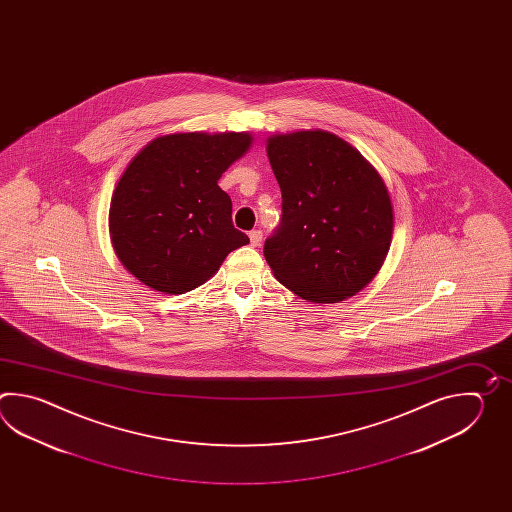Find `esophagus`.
I'll return each mask as SVG.
<instances>
[{"mask_svg":"<svg viewBox=\"0 0 512 512\" xmlns=\"http://www.w3.org/2000/svg\"><path fill=\"white\" fill-rule=\"evenodd\" d=\"M249 240H251L252 247H258L261 243V230H251Z\"/></svg>","mask_w":512,"mask_h":512,"instance_id":"1","label":"esophagus"}]
</instances>
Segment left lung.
I'll list each match as a JSON object with an SVG mask.
<instances>
[{
	"instance_id": "obj_1",
	"label": "left lung",
	"mask_w": 512,
	"mask_h": 512,
	"mask_svg": "<svg viewBox=\"0 0 512 512\" xmlns=\"http://www.w3.org/2000/svg\"><path fill=\"white\" fill-rule=\"evenodd\" d=\"M267 157L283 199L282 225L263 249L272 274L313 304L355 296L392 245V199L381 174L324 130L271 135Z\"/></svg>"
}]
</instances>
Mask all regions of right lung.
<instances>
[{
    "label": "right lung",
    "mask_w": 512,
    "mask_h": 512,
    "mask_svg": "<svg viewBox=\"0 0 512 512\" xmlns=\"http://www.w3.org/2000/svg\"><path fill=\"white\" fill-rule=\"evenodd\" d=\"M252 141L247 131L170 133L131 159L109 205V238L126 271L153 291L188 293L249 243L218 181Z\"/></svg>",
    "instance_id": "1"
}]
</instances>
